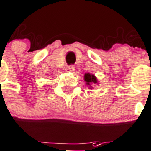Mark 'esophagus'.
<instances>
[{
    "label": "esophagus",
    "mask_w": 151,
    "mask_h": 151,
    "mask_svg": "<svg viewBox=\"0 0 151 151\" xmlns=\"http://www.w3.org/2000/svg\"><path fill=\"white\" fill-rule=\"evenodd\" d=\"M75 70V66L74 65H69L67 66L65 68L66 72H74Z\"/></svg>",
    "instance_id": "esophagus-1"
}]
</instances>
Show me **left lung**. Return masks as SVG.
<instances>
[{
    "instance_id": "1",
    "label": "left lung",
    "mask_w": 151,
    "mask_h": 151,
    "mask_svg": "<svg viewBox=\"0 0 151 151\" xmlns=\"http://www.w3.org/2000/svg\"><path fill=\"white\" fill-rule=\"evenodd\" d=\"M84 80H85L86 85L90 86V89L92 88V86L90 85L91 83H94V84L97 83V79H96V76L94 75L90 74V73H86L84 75Z\"/></svg>"
}]
</instances>
